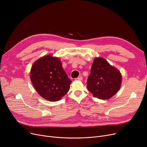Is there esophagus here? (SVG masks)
<instances>
[{
    "label": "esophagus",
    "mask_w": 147,
    "mask_h": 147,
    "mask_svg": "<svg viewBox=\"0 0 147 147\" xmlns=\"http://www.w3.org/2000/svg\"><path fill=\"white\" fill-rule=\"evenodd\" d=\"M82 76H80V77H79V78H76V80H82Z\"/></svg>",
    "instance_id": "1"
}]
</instances>
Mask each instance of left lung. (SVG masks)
Listing matches in <instances>:
<instances>
[{
  "label": "left lung",
  "mask_w": 147,
  "mask_h": 147,
  "mask_svg": "<svg viewBox=\"0 0 147 147\" xmlns=\"http://www.w3.org/2000/svg\"><path fill=\"white\" fill-rule=\"evenodd\" d=\"M122 81L120 71L103 58L94 59L87 80V88L94 97L109 99L119 89Z\"/></svg>",
  "instance_id": "obj_1"
}]
</instances>
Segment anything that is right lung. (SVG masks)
<instances>
[{
  "mask_svg": "<svg viewBox=\"0 0 147 147\" xmlns=\"http://www.w3.org/2000/svg\"><path fill=\"white\" fill-rule=\"evenodd\" d=\"M30 78L37 92L49 101L61 99L69 89L70 80L58 58L44 56L34 62Z\"/></svg>",
  "mask_w": 147,
  "mask_h": 147,
  "instance_id": "add662e5",
  "label": "right lung"
}]
</instances>
